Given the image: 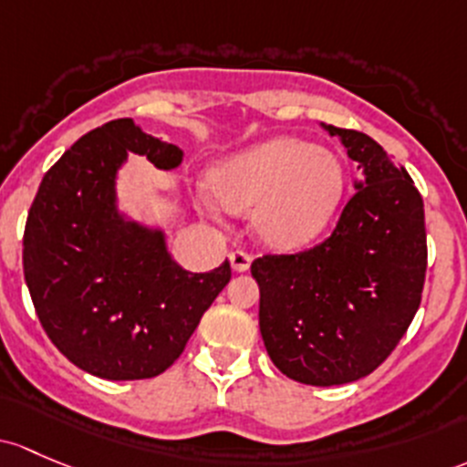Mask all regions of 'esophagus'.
I'll use <instances>...</instances> for the list:
<instances>
[{
	"label": "esophagus",
	"mask_w": 467,
	"mask_h": 467,
	"mask_svg": "<svg viewBox=\"0 0 467 467\" xmlns=\"http://www.w3.org/2000/svg\"><path fill=\"white\" fill-rule=\"evenodd\" d=\"M250 262H253V257H250L248 253H244V250H234V253H230V266H233V271L246 273L250 268Z\"/></svg>",
	"instance_id": "esophagus-1"
}]
</instances>
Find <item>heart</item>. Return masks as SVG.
<instances>
[{"mask_svg":"<svg viewBox=\"0 0 467 467\" xmlns=\"http://www.w3.org/2000/svg\"><path fill=\"white\" fill-rule=\"evenodd\" d=\"M210 205L248 214L254 237L296 250L317 237L345 192L336 151L293 136H275L219 161L210 170Z\"/></svg>","mask_w":467,"mask_h":467,"instance_id":"obj_1","label":"heart"}]
</instances>
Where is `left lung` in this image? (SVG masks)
Instances as JSON below:
<instances>
[{
	"mask_svg": "<svg viewBox=\"0 0 467 467\" xmlns=\"http://www.w3.org/2000/svg\"><path fill=\"white\" fill-rule=\"evenodd\" d=\"M360 171L331 237L254 259L259 331L273 365L304 385L353 382L396 349L423 293V199L405 168L362 131L324 125Z\"/></svg>",
	"mask_w": 467,
	"mask_h": 467,
	"instance_id": "1",
	"label": "left lung"
}]
</instances>
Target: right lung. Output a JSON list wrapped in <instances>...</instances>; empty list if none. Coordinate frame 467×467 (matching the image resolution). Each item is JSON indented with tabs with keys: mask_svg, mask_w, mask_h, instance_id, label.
Returning a JSON list of instances; mask_svg holds the SVG:
<instances>
[{
	"mask_svg": "<svg viewBox=\"0 0 467 467\" xmlns=\"http://www.w3.org/2000/svg\"><path fill=\"white\" fill-rule=\"evenodd\" d=\"M130 154L176 170L183 150L118 118L82 136L44 174L24 230V277L44 331L68 360L105 380L163 374L230 282L225 259L190 273L163 225L118 205Z\"/></svg>",
	"mask_w": 467,
	"mask_h": 467,
	"instance_id": "obj_1",
	"label": "right lung"
}]
</instances>
